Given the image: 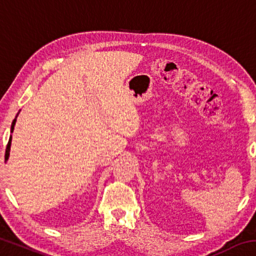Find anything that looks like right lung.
Returning <instances> with one entry per match:
<instances>
[{
	"label": "right lung",
	"instance_id": "1",
	"mask_svg": "<svg viewBox=\"0 0 256 256\" xmlns=\"http://www.w3.org/2000/svg\"><path fill=\"white\" fill-rule=\"evenodd\" d=\"M16 116H18V115H16ZM16 118L14 120V122H12V125H11V133L14 132V125H16ZM11 140H12V136H10V138H8V144H6V156H4V158H6V160H8V154H10Z\"/></svg>",
	"mask_w": 256,
	"mask_h": 256
}]
</instances>
